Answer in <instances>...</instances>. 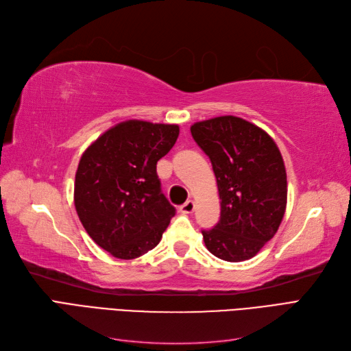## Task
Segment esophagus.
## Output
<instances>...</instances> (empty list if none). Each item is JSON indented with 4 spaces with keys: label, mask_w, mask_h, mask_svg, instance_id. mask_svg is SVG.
I'll use <instances>...</instances> for the list:
<instances>
[{
    "label": "esophagus",
    "mask_w": 351,
    "mask_h": 351,
    "mask_svg": "<svg viewBox=\"0 0 351 351\" xmlns=\"http://www.w3.org/2000/svg\"><path fill=\"white\" fill-rule=\"evenodd\" d=\"M193 210H195V202L193 200H187L186 204L180 206V212H182V214H192Z\"/></svg>",
    "instance_id": "34e87169"
}]
</instances>
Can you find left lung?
I'll return each mask as SVG.
<instances>
[{"instance_id":"1","label":"left lung","mask_w":351,"mask_h":351,"mask_svg":"<svg viewBox=\"0 0 351 351\" xmlns=\"http://www.w3.org/2000/svg\"><path fill=\"white\" fill-rule=\"evenodd\" d=\"M195 142L212 164L221 217L202 236L206 249L227 262L253 258L277 232L287 206V174L272 137L234 115L195 123Z\"/></svg>"}]
</instances>
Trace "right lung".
Returning a JSON list of instances; mask_svg holds the SVG:
<instances>
[{
    "mask_svg": "<svg viewBox=\"0 0 351 351\" xmlns=\"http://www.w3.org/2000/svg\"><path fill=\"white\" fill-rule=\"evenodd\" d=\"M177 124L123 121L83 152L74 206L90 239L117 259H136L162 237L176 208L161 192L156 162L174 146Z\"/></svg>",
    "mask_w": 351,
    "mask_h": 351,
    "instance_id": "add662e5",
    "label": "right lung"
}]
</instances>
